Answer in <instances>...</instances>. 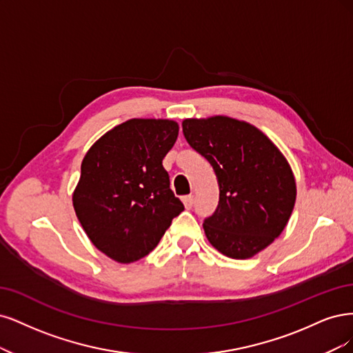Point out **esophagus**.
<instances>
[{"label": "esophagus", "mask_w": 353, "mask_h": 353, "mask_svg": "<svg viewBox=\"0 0 353 353\" xmlns=\"http://www.w3.org/2000/svg\"><path fill=\"white\" fill-rule=\"evenodd\" d=\"M181 201H183L185 207H186L188 210H190V208L193 207V195H186V196L181 198Z\"/></svg>", "instance_id": "esophagus-1"}]
</instances>
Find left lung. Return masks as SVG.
Here are the masks:
<instances>
[{"mask_svg":"<svg viewBox=\"0 0 353 353\" xmlns=\"http://www.w3.org/2000/svg\"><path fill=\"white\" fill-rule=\"evenodd\" d=\"M188 143L212 165L220 186L217 210L203 221L210 243L223 255H256L286 227L296 181L286 158L246 121L225 116L186 119Z\"/></svg>","mask_w":353,"mask_h":353,"instance_id":"8db88e82","label":"left lung"}]
</instances>
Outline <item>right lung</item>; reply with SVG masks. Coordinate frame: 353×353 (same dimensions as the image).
Listing matches in <instances>:
<instances>
[{"instance_id":"obj_1","label":"right lung","mask_w":353,"mask_h":353,"mask_svg":"<svg viewBox=\"0 0 353 353\" xmlns=\"http://www.w3.org/2000/svg\"><path fill=\"white\" fill-rule=\"evenodd\" d=\"M177 134L173 120L132 119L101 136L83 158L73 207L90 242L117 263L146 256L185 210L163 167Z\"/></svg>"}]
</instances>
